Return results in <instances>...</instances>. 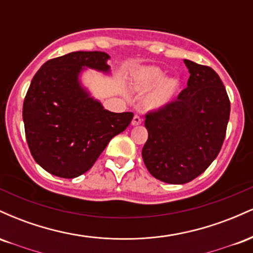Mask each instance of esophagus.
I'll use <instances>...</instances> for the list:
<instances>
[{
    "instance_id": "1",
    "label": "esophagus",
    "mask_w": 253,
    "mask_h": 253,
    "mask_svg": "<svg viewBox=\"0 0 253 253\" xmlns=\"http://www.w3.org/2000/svg\"><path fill=\"white\" fill-rule=\"evenodd\" d=\"M141 123H143V119H141V117H139V115H134V118H133L132 120L133 126H138V125H140Z\"/></svg>"
}]
</instances>
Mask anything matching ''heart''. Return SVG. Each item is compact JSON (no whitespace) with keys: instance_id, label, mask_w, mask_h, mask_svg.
Wrapping results in <instances>:
<instances>
[{"instance_id":"b5f03b06","label":"heart","mask_w":253,"mask_h":253,"mask_svg":"<svg viewBox=\"0 0 253 253\" xmlns=\"http://www.w3.org/2000/svg\"><path fill=\"white\" fill-rule=\"evenodd\" d=\"M165 78V72L156 66L145 68L138 74L136 84L141 89L152 88L153 85L160 83ZM178 88V82L176 80H167L157 86L155 91L150 95L149 102L153 107H162L167 104L172 98Z\"/></svg>"}]
</instances>
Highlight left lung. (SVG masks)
<instances>
[{"label":"left lung","instance_id":"1","mask_svg":"<svg viewBox=\"0 0 253 253\" xmlns=\"http://www.w3.org/2000/svg\"><path fill=\"white\" fill-rule=\"evenodd\" d=\"M184 63L190 74L187 88L145 115L144 163L151 175L170 184L193 181L210 167L221 150L231 112L219 75L207 65Z\"/></svg>","mask_w":253,"mask_h":253}]
</instances>
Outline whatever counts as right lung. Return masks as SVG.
Segmentation results:
<instances>
[{"instance_id":"right-lung-1","label":"right lung","mask_w":253,"mask_h":253,"mask_svg":"<svg viewBox=\"0 0 253 253\" xmlns=\"http://www.w3.org/2000/svg\"><path fill=\"white\" fill-rule=\"evenodd\" d=\"M109 56L77 51L47 60L38 70L22 108L32 156L42 169L75 178L94 165L110 139L124 132L133 113H112L78 82L82 66L108 72Z\"/></svg>"}]
</instances>
